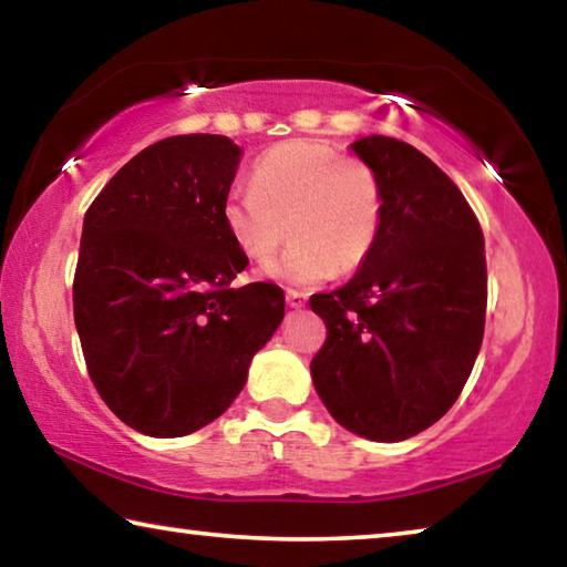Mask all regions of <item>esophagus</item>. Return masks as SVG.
<instances>
[{"mask_svg": "<svg viewBox=\"0 0 567 567\" xmlns=\"http://www.w3.org/2000/svg\"><path fill=\"white\" fill-rule=\"evenodd\" d=\"M287 305L290 307H305V302H307V295L305 292H300V290H287Z\"/></svg>", "mask_w": 567, "mask_h": 567, "instance_id": "34e87169", "label": "esophagus"}]
</instances>
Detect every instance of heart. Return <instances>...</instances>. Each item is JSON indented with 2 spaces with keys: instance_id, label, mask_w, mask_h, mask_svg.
I'll return each instance as SVG.
<instances>
[{
  "instance_id": "obj_1",
  "label": "heart",
  "mask_w": 567,
  "mask_h": 567,
  "mask_svg": "<svg viewBox=\"0 0 567 567\" xmlns=\"http://www.w3.org/2000/svg\"><path fill=\"white\" fill-rule=\"evenodd\" d=\"M227 235L249 262L272 260L287 233L295 239L267 275L310 287L368 260L382 225L375 169L322 140H287L255 162L249 187L223 207Z\"/></svg>"
}]
</instances>
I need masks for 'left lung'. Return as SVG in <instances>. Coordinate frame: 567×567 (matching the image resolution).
<instances>
[{"label":"left lung","mask_w":567,"mask_h":567,"mask_svg":"<svg viewBox=\"0 0 567 567\" xmlns=\"http://www.w3.org/2000/svg\"><path fill=\"white\" fill-rule=\"evenodd\" d=\"M352 150L382 189L378 243L348 285L310 297L328 340L312 382L342 427L378 443L427 430L455 405L483 344L485 239L463 192L408 142Z\"/></svg>","instance_id":"obj_1"}]
</instances>
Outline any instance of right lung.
<instances>
[{
    "instance_id": "1",
    "label": "right lung",
    "mask_w": 567,
    "mask_h": 567,
    "mask_svg": "<svg viewBox=\"0 0 567 567\" xmlns=\"http://www.w3.org/2000/svg\"><path fill=\"white\" fill-rule=\"evenodd\" d=\"M239 152L223 134H177L134 155L84 215L74 324L100 398L124 425L179 437L223 415L285 315L247 267L223 207Z\"/></svg>"
}]
</instances>
